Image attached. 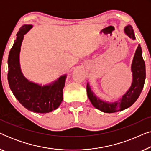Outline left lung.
<instances>
[{
	"mask_svg": "<svg viewBox=\"0 0 151 151\" xmlns=\"http://www.w3.org/2000/svg\"><path fill=\"white\" fill-rule=\"evenodd\" d=\"M124 32L129 38L135 40V37L131 25L124 28ZM131 71L133 72V82L129 90L124 95L120 100L115 102L109 103L101 100L97 98L91 90L88 83L86 85L87 96L94 107L104 113H115L123 111L129 108L137 100L143 89L146 78L145 63L142 57V51L140 45H138L134 55L131 66Z\"/></svg>",
	"mask_w": 151,
	"mask_h": 151,
	"instance_id": "1",
	"label": "left lung"
}]
</instances>
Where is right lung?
<instances>
[{
  "mask_svg": "<svg viewBox=\"0 0 151 151\" xmlns=\"http://www.w3.org/2000/svg\"><path fill=\"white\" fill-rule=\"evenodd\" d=\"M32 27L31 24H24L16 35L17 38L8 57L7 79L14 96L24 108L32 112L47 113L60 105L67 76H62L53 83L42 86L29 81L23 76L19 63L20 47L24 35Z\"/></svg>",
  "mask_w": 151,
  "mask_h": 151,
  "instance_id": "obj_1",
  "label": "right lung"
}]
</instances>
